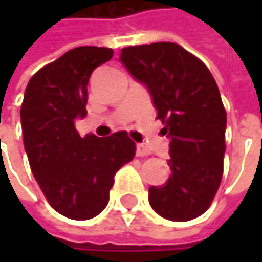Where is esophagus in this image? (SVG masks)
<instances>
[{"instance_id": "obj_1", "label": "esophagus", "mask_w": 262, "mask_h": 262, "mask_svg": "<svg viewBox=\"0 0 262 262\" xmlns=\"http://www.w3.org/2000/svg\"><path fill=\"white\" fill-rule=\"evenodd\" d=\"M148 155H150V150L144 144H138L136 145V156L144 158V156H148Z\"/></svg>"}]
</instances>
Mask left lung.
<instances>
[{
	"label": "left lung",
	"instance_id": "obj_1",
	"mask_svg": "<svg viewBox=\"0 0 262 262\" xmlns=\"http://www.w3.org/2000/svg\"><path fill=\"white\" fill-rule=\"evenodd\" d=\"M120 62L148 89L170 138L171 174L148 188L150 206L167 220H192L209 208L223 176L226 111L219 86L200 59L173 42L123 48Z\"/></svg>",
	"mask_w": 262,
	"mask_h": 262
}]
</instances>
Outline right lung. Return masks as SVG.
Here are the masks:
<instances>
[{"instance_id":"right-lung-1","label":"right lung","mask_w":262,"mask_h":262,"mask_svg":"<svg viewBox=\"0 0 262 262\" xmlns=\"http://www.w3.org/2000/svg\"><path fill=\"white\" fill-rule=\"evenodd\" d=\"M112 56L104 47L67 51L30 79L21 106L33 176L53 209L73 220H89L106 208L115 173L136 150L126 132L81 138L76 130V120L86 115L89 77Z\"/></svg>"}]
</instances>
